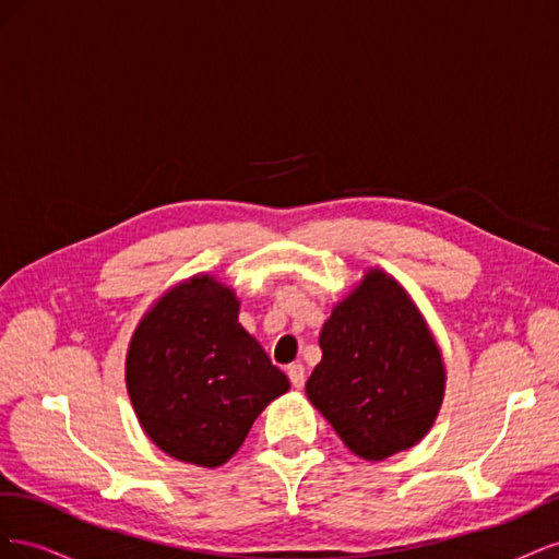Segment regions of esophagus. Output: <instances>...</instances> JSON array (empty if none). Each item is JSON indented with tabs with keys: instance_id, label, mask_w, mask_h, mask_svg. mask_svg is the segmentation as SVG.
<instances>
[{
	"instance_id": "obj_1",
	"label": "esophagus",
	"mask_w": 559,
	"mask_h": 559,
	"mask_svg": "<svg viewBox=\"0 0 559 559\" xmlns=\"http://www.w3.org/2000/svg\"><path fill=\"white\" fill-rule=\"evenodd\" d=\"M286 376H289V380L296 389L306 384V368H302V364H292L289 368H286Z\"/></svg>"
}]
</instances>
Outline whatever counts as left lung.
I'll return each instance as SVG.
<instances>
[{
    "label": "left lung",
    "mask_w": 559,
    "mask_h": 559,
    "mask_svg": "<svg viewBox=\"0 0 559 559\" xmlns=\"http://www.w3.org/2000/svg\"><path fill=\"white\" fill-rule=\"evenodd\" d=\"M319 347L306 392L354 454L380 462L431 429L445 386L441 352L392 277L370 270L335 306Z\"/></svg>",
    "instance_id": "obj_1"
}]
</instances>
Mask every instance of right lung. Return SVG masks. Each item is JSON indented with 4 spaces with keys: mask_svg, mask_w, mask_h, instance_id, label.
Returning <instances> with one entry per match:
<instances>
[{
    "mask_svg": "<svg viewBox=\"0 0 559 559\" xmlns=\"http://www.w3.org/2000/svg\"><path fill=\"white\" fill-rule=\"evenodd\" d=\"M238 300L212 277L167 292L128 352V394L146 436L179 462H228L289 380L238 324Z\"/></svg>",
    "mask_w": 559,
    "mask_h": 559,
    "instance_id": "1",
    "label": "right lung"
}]
</instances>
